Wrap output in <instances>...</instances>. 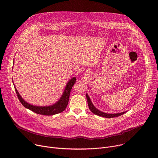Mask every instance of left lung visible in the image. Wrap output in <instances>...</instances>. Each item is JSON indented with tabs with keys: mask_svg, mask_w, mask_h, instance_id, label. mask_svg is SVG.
<instances>
[{
	"mask_svg": "<svg viewBox=\"0 0 158 158\" xmlns=\"http://www.w3.org/2000/svg\"><path fill=\"white\" fill-rule=\"evenodd\" d=\"M86 98H87V101H88V107L89 110L95 115H100V116L103 117V118H115V117H118L120 116V115H123V114H124L126 112H123L121 113H116V114H107V113H105L103 112L100 110H99L98 109H97L94 106V105L93 104L89 97L88 96V94L86 93Z\"/></svg>",
	"mask_w": 158,
	"mask_h": 158,
	"instance_id": "obj_1",
	"label": "left lung"
}]
</instances>
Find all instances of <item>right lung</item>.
Returning a JSON list of instances; mask_svg holds the SVG:
<instances>
[{"instance_id":"obj_1","label":"right lung","mask_w":158,"mask_h":158,"mask_svg":"<svg viewBox=\"0 0 158 158\" xmlns=\"http://www.w3.org/2000/svg\"><path fill=\"white\" fill-rule=\"evenodd\" d=\"M76 81V77H73L71 79H70L67 84L64 93H63L59 100L56 102L55 104L51 105V106H36L27 103L26 101H25L23 99L22 97H21L15 85L14 86H15V89L19 100L25 108L39 114L44 115H55V114L60 113L66 109L68 105L69 100V97H70V93L71 89L73 85L75 84Z\"/></svg>"}]
</instances>
